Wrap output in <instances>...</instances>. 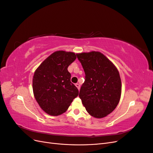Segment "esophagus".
Listing matches in <instances>:
<instances>
[{
    "instance_id": "esophagus-1",
    "label": "esophagus",
    "mask_w": 153,
    "mask_h": 153,
    "mask_svg": "<svg viewBox=\"0 0 153 153\" xmlns=\"http://www.w3.org/2000/svg\"><path fill=\"white\" fill-rule=\"evenodd\" d=\"M75 86L78 88V90H80V85L79 84H78V83H77V84H75Z\"/></svg>"
}]
</instances>
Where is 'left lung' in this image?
<instances>
[{
  "label": "left lung",
  "instance_id": "obj_1",
  "mask_svg": "<svg viewBox=\"0 0 153 153\" xmlns=\"http://www.w3.org/2000/svg\"><path fill=\"white\" fill-rule=\"evenodd\" d=\"M85 74L79 93L87 112L103 118L116 108L121 94V80L114 64L99 52L76 55Z\"/></svg>",
  "mask_w": 153,
  "mask_h": 153
}]
</instances>
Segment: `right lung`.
<instances>
[{"label":"right lung","mask_w":153,"mask_h":153,"mask_svg":"<svg viewBox=\"0 0 153 153\" xmlns=\"http://www.w3.org/2000/svg\"><path fill=\"white\" fill-rule=\"evenodd\" d=\"M76 55L57 51L34 72L32 89L35 99L42 110L50 115L57 116L65 112L78 95V90L71 82V74L68 71Z\"/></svg>","instance_id":"obj_1"}]
</instances>
